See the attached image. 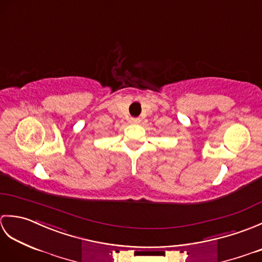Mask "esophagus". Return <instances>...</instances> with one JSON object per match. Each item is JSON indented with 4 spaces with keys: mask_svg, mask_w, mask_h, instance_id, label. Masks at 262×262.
<instances>
[{
    "mask_svg": "<svg viewBox=\"0 0 262 262\" xmlns=\"http://www.w3.org/2000/svg\"><path fill=\"white\" fill-rule=\"evenodd\" d=\"M129 121L132 122V124H138V122L141 121V119L137 118V117H132V118L129 119Z\"/></svg>",
    "mask_w": 262,
    "mask_h": 262,
    "instance_id": "1",
    "label": "esophagus"
}]
</instances>
